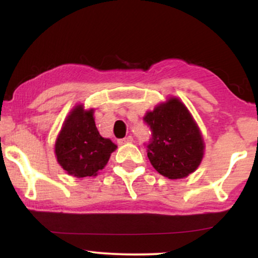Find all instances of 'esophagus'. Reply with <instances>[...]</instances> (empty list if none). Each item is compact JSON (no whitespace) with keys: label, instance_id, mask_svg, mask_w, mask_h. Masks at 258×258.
Segmentation results:
<instances>
[{"label":"esophagus","instance_id":"1","mask_svg":"<svg viewBox=\"0 0 258 258\" xmlns=\"http://www.w3.org/2000/svg\"><path fill=\"white\" fill-rule=\"evenodd\" d=\"M133 142V137L132 136H128V137H124V139H121L118 140V144H126V143H130Z\"/></svg>","mask_w":258,"mask_h":258}]
</instances>
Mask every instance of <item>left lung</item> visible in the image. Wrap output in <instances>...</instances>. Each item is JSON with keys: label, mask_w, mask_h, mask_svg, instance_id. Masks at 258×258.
Returning a JSON list of instances; mask_svg holds the SVG:
<instances>
[{"label": "left lung", "mask_w": 258, "mask_h": 258, "mask_svg": "<svg viewBox=\"0 0 258 258\" xmlns=\"http://www.w3.org/2000/svg\"><path fill=\"white\" fill-rule=\"evenodd\" d=\"M144 122L153 139L148 146V158L162 176L179 179L200 167L204 156V140L185 104L175 96L147 111Z\"/></svg>", "instance_id": "left-lung-1"}]
</instances>
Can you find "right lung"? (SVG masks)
I'll return each mask as SVG.
<instances>
[{"label":"right lung","instance_id":"right-lung-1","mask_svg":"<svg viewBox=\"0 0 258 258\" xmlns=\"http://www.w3.org/2000/svg\"><path fill=\"white\" fill-rule=\"evenodd\" d=\"M111 140L100 135L95 124L94 109L76 104L63 122L55 141L58 164L74 177H95L107 165L112 151Z\"/></svg>","mask_w":258,"mask_h":258}]
</instances>
